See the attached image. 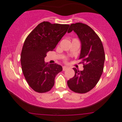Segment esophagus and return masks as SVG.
Instances as JSON below:
<instances>
[{"label": "esophagus", "instance_id": "esophagus-1", "mask_svg": "<svg viewBox=\"0 0 122 122\" xmlns=\"http://www.w3.org/2000/svg\"><path fill=\"white\" fill-rule=\"evenodd\" d=\"M67 69V67L66 66H63V71H65V70H66Z\"/></svg>", "mask_w": 122, "mask_h": 122}]
</instances>
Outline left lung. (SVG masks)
<instances>
[{"instance_id":"8db88e82","label":"left lung","mask_w":122,"mask_h":122,"mask_svg":"<svg viewBox=\"0 0 122 122\" xmlns=\"http://www.w3.org/2000/svg\"><path fill=\"white\" fill-rule=\"evenodd\" d=\"M74 31L81 44L79 59L84 64V70L73 68L75 76L67 81L69 88L77 93H86L98 83L105 61L103 46L100 38L88 25L81 22L72 24L67 32Z\"/></svg>"}]
</instances>
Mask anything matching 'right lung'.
Returning <instances> with one entry per match:
<instances>
[{"label":"right lung","instance_id":"obj_1","mask_svg":"<svg viewBox=\"0 0 122 122\" xmlns=\"http://www.w3.org/2000/svg\"><path fill=\"white\" fill-rule=\"evenodd\" d=\"M69 25L51 24L44 21L38 24L25 39L22 49L20 63L24 77L36 92L49 91L55 84L62 67L44 61L47 52L53 51L67 32Z\"/></svg>","mask_w":122,"mask_h":122}]
</instances>
